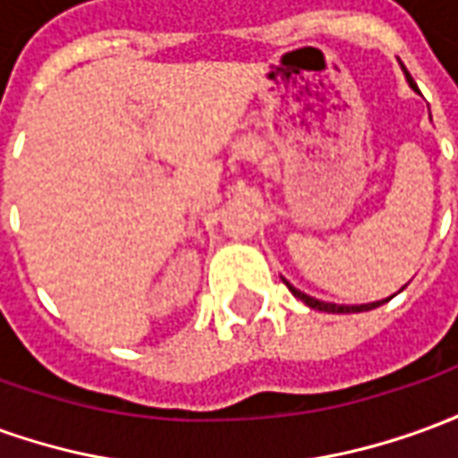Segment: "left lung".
Segmentation results:
<instances>
[{
  "mask_svg": "<svg viewBox=\"0 0 458 458\" xmlns=\"http://www.w3.org/2000/svg\"><path fill=\"white\" fill-rule=\"evenodd\" d=\"M403 71H404V68H403ZM404 75H407V83H410V88H412V90H417V85H414L412 75L407 73V71H404ZM284 284H287L289 292H292V294H294L297 299H301V301H304L307 307L318 309V311H328V314H358V311H370V309L380 307V304H385V301H387V299H383V301H373V304H355V307H345V304H331V301H318V299L309 297V294H304V292H299L297 287H292L287 279H284ZM393 297H394V294H393ZM393 297H390V299H393Z\"/></svg>",
  "mask_w": 458,
  "mask_h": 458,
  "instance_id": "left-lung-1",
  "label": "left lung"
}]
</instances>
